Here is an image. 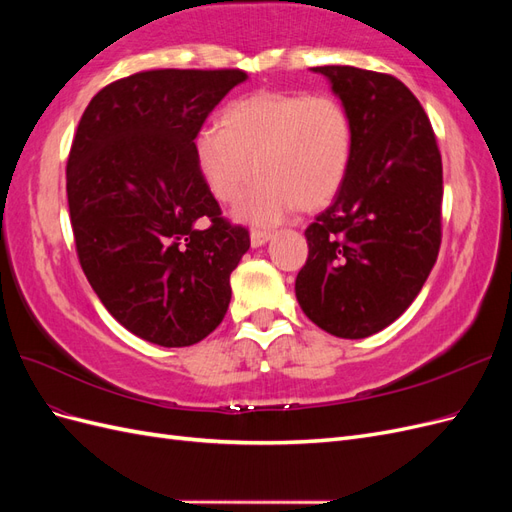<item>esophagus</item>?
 I'll list each match as a JSON object with an SVG mask.
<instances>
[{"instance_id": "1", "label": "esophagus", "mask_w": 512, "mask_h": 512, "mask_svg": "<svg viewBox=\"0 0 512 512\" xmlns=\"http://www.w3.org/2000/svg\"><path fill=\"white\" fill-rule=\"evenodd\" d=\"M269 239H271V232H267V230H252V232H250V241H252V247H260V245H265Z\"/></svg>"}]
</instances>
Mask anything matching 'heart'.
I'll return each mask as SVG.
<instances>
[{
	"label": "heart",
	"instance_id": "obj_1",
	"mask_svg": "<svg viewBox=\"0 0 512 512\" xmlns=\"http://www.w3.org/2000/svg\"><path fill=\"white\" fill-rule=\"evenodd\" d=\"M352 119L329 94L260 91L232 102L222 128L205 126L194 136V160L209 192L235 203L250 183L239 218L275 224L297 207L312 211L335 198L352 160Z\"/></svg>",
	"mask_w": 512,
	"mask_h": 512
}]
</instances>
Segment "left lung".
<instances>
[{
    "mask_svg": "<svg viewBox=\"0 0 512 512\" xmlns=\"http://www.w3.org/2000/svg\"><path fill=\"white\" fill-rule=\"evenodd\" d=\"M352 119V160L333 203L307 226L294 292L322 331L363 339L421 292L442 241V158L429 117L391 74L318 66Z\"/></svg>",
    "mask_w": 512,
    "mask_h": 512,
    "instance_id": "8db88e82",
    "label": "left lung"
}]
</instances>
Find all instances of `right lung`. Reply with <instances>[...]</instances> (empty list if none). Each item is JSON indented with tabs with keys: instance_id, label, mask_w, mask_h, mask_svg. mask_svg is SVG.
<instances>
[{
	"instance_id": "obj_1",
	"label": "right lung",
	"mask_w": 512,
	"mask_h": 512,
	"mask_svg": "<svg viewBox=\"0 0 512 512\" xmlns=\"http://www.w3.org/2000/svg\"><path fill=\"white\" fill-rule=\"evenodd\" d=\"M243 70H149L91 98L66 190L76 254L121 327L164 348L198 344L224 320L250 232L222 218L194 136Z\"/></svg>"
}]
</instances>
